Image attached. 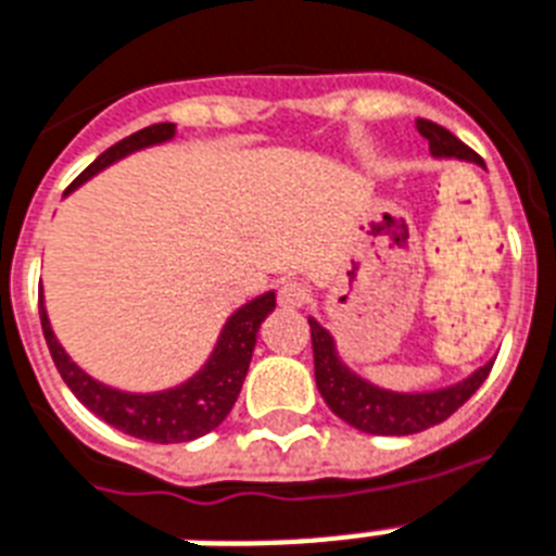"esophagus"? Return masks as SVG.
I'll use <instances>...</instances> for the list:
<instances>
[{"label":"esophagus","instance_id":"obj_1","mask_svg":"<svg viewBox=\"0 0 556 556\" xmlns=\"http://www.w3.org/2000/svg\"><path fill=\"white\" fill-rule=\"evenodd\" d=\"M277 300L282 308H302V305L311 300V288L305 286V282L288 279V282H282V286H279Z\"/></svg>","mask_w":556,"mask_h":556}]
</instances>
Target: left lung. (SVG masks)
<instances>
[{
	"instance_id": "1",
	"label": "left lung",
	"mask_w": 556,
	"mask_h": 556,
	"mask_svg": "<svg viewBox=\"0 0 556 556\" xmlns=\"http://www.w3.org/2000/svg\"><path fill=\"white\" fill-rule=\"evenodd\" d=\"M417 130L419 137L428 142L431 156H437V160H466L482 165V160L471 148L463 146L451 130H445L437 122L417 119ZM308 325L311 345H314V377H317L319 394H323V400L337 417L365 431V434L405 437L419 434V431H426L431 426H440L442 419H448L485 382L491 365H494L485 363L463 382L437 388V391H417V394L388 391V388L368 382L342 363L331 331H325L317 319L308 317Z\"/></svg>"
}]
</instances>
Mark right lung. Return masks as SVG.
I'll return each instance as SVG.
<instances>
[{
  "label": "right lung",
  "mask_w": 556,
  "mask_h": 556,
  "mask_svg": "<svg viewBox=\"0 0 556 556\" xmlns=\"http://www.w3.org/2000/svg\"><path fill=\"white\" fill-rule=\"evenodd\" d=\"M174 134V122H156L151 128L130 134L122 142L108 148L105 153H99L97 160L76 176L74 185L65 193L76 191L79 185L88 182L90 176L102 174L130 153L170 142ZM274 308H277V293L274 291L260 293L254 300H248L245 305H239L231 317L225 319L214 351L200 371L179 386L165 388V391L137 394V391H122V388L93 380L88 371H83L67 356V351L59 345L56 333H53L48 308H45V296L39 291V319H42L45 342H48L53 365L62 374L65 386L74 391V396L85 408L93 410L99 419H105L108 426L119 428L122 434L148 442H191L197 437H205L207 431H214L231 414L239 391H242V382H245L251 356H254L260 325Z\"/></svg>",
  "instance_id": "1"
}]
</instances>
